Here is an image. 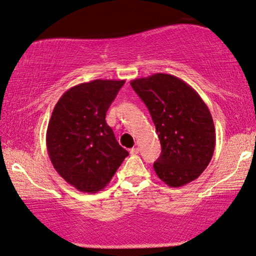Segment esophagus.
Listing matches in <instances>:
<instances>
[{"label": "esophagus", "mask_w": 256, "mask_h": 256, "mask_svg": "<svg viewBox=\"0 0 256 256\" xmlns=\"http://www.w3.org/2000/svg\"><path fill=\"white\" fill-rule=\"evenodd\" d=\"M130 153H131L132 156L138 154V153H139V148H132L130 150Z\"/></svg>", "instance_id": "1"}]
</instances>
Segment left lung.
Wrapping results in <instances>:
<instances>
[{"label":"left lung","instance_id":"8db88e82","mask_svg":"<svg viewBox=\"0 0 256 256\" xmlns=\"http://www.w3.org/2000/svg\"><path fill=\"white\" fill-rule=\"evenodd\" d=\"M148 106L162 144L153 164L159 179L170 187L196 180L208 166L216 148L212 114L194 88L168 74L131 80Z\"/></svg>","mask_w":256,"mask_h":256}]
</instances>
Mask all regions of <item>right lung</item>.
Instances as JSON below:
<instances>
[{
    "label": "right lung",
    "mask_w": 256,
    "mask_h": 256,
    "mask_svg": "<svg viewBox=\"0 0 256 256\" xmlns=\"http://www.w3.org/2000/svg\"><path fill=\"white\" fill-rule=\"evenodd\" d=\"M125 80H94L63 94L46 130V150L54 168L80 192L102 190L128 152L106 124L108 108Z\"/></svg>",
    "instance_id": "1"
}]
</instances>
